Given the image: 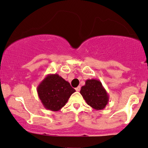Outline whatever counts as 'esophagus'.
I'll list each match as a JSON object with an SVG mask.
<instances>
[{"label":"esophagus","instance_id":"1","mask_svg":"<svg viewBox=\"0 0 148 148\" xmlns=\"http://www.w3.org/2000/svg\"><path fill=\"white\" fill-rule=\"evenodd\" d=\"M80 89H81V87L80 86H78L77 87H76L75 88V90L77 91H80Z\"/></svg>","mask_w":148,"mask_h":148}]
</instances>
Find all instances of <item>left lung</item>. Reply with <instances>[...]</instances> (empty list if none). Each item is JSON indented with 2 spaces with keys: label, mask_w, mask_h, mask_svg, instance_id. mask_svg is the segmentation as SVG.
<instances>
[{
  "label": "left lung",
  "mask_w": 148,
  "mask_h": 148,
  "mask_svg": "<svg viewBox=\"0 0 148 148\" xmlns=\"http://www.w3.org/2000/svg\"><path fill=\"white\" fill-rule=\"evenodd\" d=\"M80 93L85 101L92 108L101 110L109 102V95L101 82L97 79H87L81 87Z\"/></svg>",
  "instance_id": "obj_1"
}]
</instances>
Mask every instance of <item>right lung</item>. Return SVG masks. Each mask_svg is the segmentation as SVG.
Returning a JSON list of instances; mask_svg holds the SVG:
<instances>
[{
	"mask_svg": "<svg viewBox=\"0 0 148 148\" xmlns=\"http://www.w3.org/2000/svg\"><path fill=\"white\" fill-rule=\"evenodd\" d=\"M75 92L70 83L58 74H49L37 87L38 97L47 110L57 111Z\"/></svg>",
	"mask_w": 148,
	"mask_h": 148,
	"instance_id": "add662e5",
	"label": "right lung"
}]
</instances>
